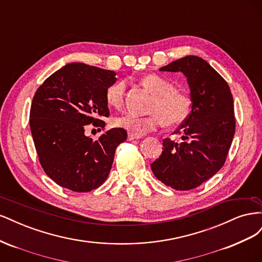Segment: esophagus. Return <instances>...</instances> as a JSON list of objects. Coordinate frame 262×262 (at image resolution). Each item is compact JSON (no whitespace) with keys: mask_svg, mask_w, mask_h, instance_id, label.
I'll return each instance as SVG.
<instances>
[{"mask_svg":"<svg viewBox=\"0 0 262 262\" xmlns=\"http://www.w3.org/2000/svg\"><path fill=\"white\" fill-rule=\"evenodd\" d=\"M140 138H141V137L134 136V134H131V133L128 134V140H129V141H133V140H137V139H140Z\"/></svg>","mask_w":262,"mask_h":262,"instance_id":"1","label":"esophagus"}]
</instances>
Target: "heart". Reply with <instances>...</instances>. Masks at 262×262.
<instances>
[{
    "label": "heart",
    "instance_id": "obj_1",
    "mask_svg": "<svg viewBox=\"0 0 262 262\" xmlns=\"http://www.w3.org/2000/svg\"><path fill=\"white\" fill-rule=\"evenodd\" d=\"M142 84L154 94L148 116L140 117L125 113L114 119L118 128L124 129L134 136H143L156 130L163 122L172 126L184 122L191 112L192 101L188 94L175 90V85L163 76L148 74L142 78ZM125 83L118 81L106 90V101L109 106L120 108L123 104Z\"/></svg>",
    "mask_w": 262,
    "mask_h": 262
}]
</instances>
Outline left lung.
Listing matches in <instances>:
<instances>
[{"label":"left lung","mask_w":262,"mask_h":262,"mask_svg":"<svg viewBox=\"0 0 262 262\" xmlns=\"http://www.w3.org/2000/svg\"><path fill=\"white\" fill-rule=\"evenodd\" d=\"M160 71L187 77L192 106L176 131L182 142L164 139L163 152L150 168L164 185L190 190L223 167L235 133L233 96L224 78L196 55L172 61Z\"/></svg>","instance_id":"left-lung-1"}]
</instances>
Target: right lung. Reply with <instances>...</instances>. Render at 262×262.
I'll return each instance as SVG.
<instances>
[{
	"instance_id": "obj_1",
	"label": "right lung",
	"mask_w": 262,
	"mask_h": 262,
	"mask_svg": "<svg viewBox=\"0 0 262 262\" xmlns=\"http://www.w3.org/2000/svg\"><path fill=\"white\" fill-rule=\"evenodd\" d=\"M116 72L69 63L39 86L30 108V131L45 172L63 188L89 192L107 179L126 131L114 128L94 140L87 124L104 128L106 90Z\"/></svg>"
}]
</instances>
